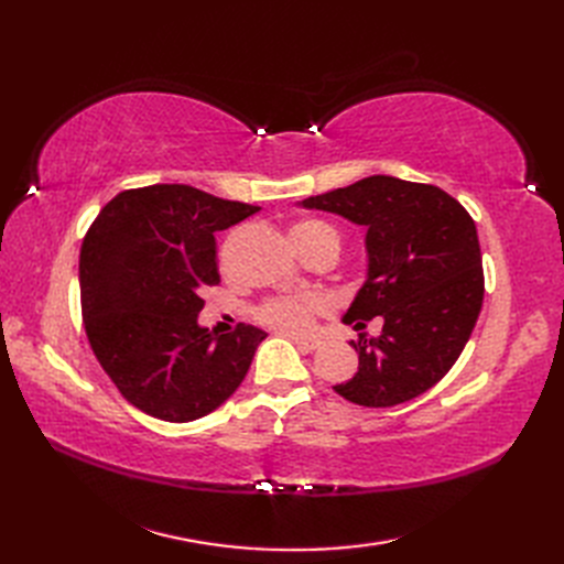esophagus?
<instances>
[{
	"label": "esophagus",
	"instance_id": "34e87169",
	"mask_svg": "<svg viewBox=\"0 0 564 564\" xmlns=\"http://www.w3.org/2000/svg\"><path fill=\"white\" fill-rule=\"evenodd\" d=\"M292 340H294V344H296L301 350H315V348H319V344H317V340H313V338L292 336Z\"/></svg>",
	"mask_w": 564,
	"mask_h": 564
}]
</instances>
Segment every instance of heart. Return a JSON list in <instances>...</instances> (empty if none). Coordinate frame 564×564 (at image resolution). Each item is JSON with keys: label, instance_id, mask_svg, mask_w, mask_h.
I'll list each match as a JSON object with an SVG mask.
<instances>
[{"label": "heart", "instance_id": "obj_1", "mask_svg": "<svg viewBox=\"0 0 564 564\" xmlns=\"http://www.w3.org/2000/svg\"><path fill=\"white\" fill-rule=\"evenodd\" d=\"M292 242L299 251L313 249L317 245H336L338 247V232L322 220H301L292 228ZM332 301L322 294H305V296H286V299H272L261 305L259 317L286 334H305L313 329V322L317 315L329 313Z\"/></svg>", "mask_w": 564, "mask_h": 564}]
</instances>
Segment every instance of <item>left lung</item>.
<instances>
[{
  "mask_svg": "<svg viewBox=\"0 0 564 564\" xmlns=\"http://www.w3.org/2000/svg\"><path fill=\"white\" fill-rule=\"evenodd\" d=\"M299 207L367 230V278L344 322L360 332L381 317L383 329L352 340L360 367L334 390L362 406H395L431 390L458 360L482 308V253L470 214L440 187L395 176H369Z\"/></svg>",
  "mask_w": 564,
  "mask_h": 564,
  "instance_id": "8db88e82",
  "label": "left lung"
}]
</instances>
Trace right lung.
<instances>
[{
  "mask_svg": "<svg viewBox=\"0 0 564 564\" xmlns=\"http://www.w3.org/2000/svg\"><path fill=\"white\" fill-rule=\"evenodd\" d=\"M259 209L158 183L119 193L96 216L79 251L84 329L135 409L187 423L212 414L245 381L268 334L251 324L216 334L197 315L202 294L218 284L214 235Z\"/></svg>",
  "mask_w": 564,
  "mask_h": 564,
  "instance_id": "add662e5",
  "label": "right lung"
}]
</instances>
